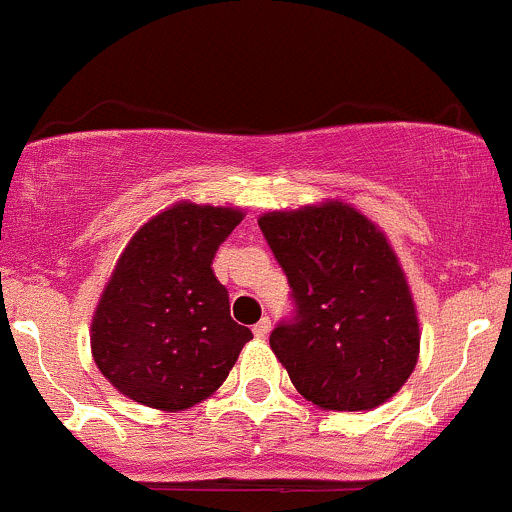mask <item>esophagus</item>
Masks as SVG:
<instances>
[{"label": "esophagus", "instance_id": "obj_1", "mask_svg": "<svg viewBox=\"0 0 512 512\" xmlns=\"http://www.w3.org/2000/svg\"><path fill=\"white\" fill-rule=\"evenodd\" d=\"M270 329H272V319L270 317H262L260 322H257L255 327H252V332H255L257 339H265L267 334H270Z\"/></svg>", "mask_w": 512, "mask_h": 512}]
</instances>
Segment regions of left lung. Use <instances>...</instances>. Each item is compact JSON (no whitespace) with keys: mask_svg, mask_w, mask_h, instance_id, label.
<instances>
[{"mask_svg":"<svg viewBox=\"0 0 512 512\" xmlns=\"http://www.w3.org/2000/svg\"><path fill=\"white\" fill-rule=\"evenodd\" d=\"M257 223L292 289L294 312L270 347L294 389L324 411L389 401L414 371L421 334L384 232L339 200Z\"/></svg>","mask_w":512,"mask_h":512,"instance_id":"8db88e82","label":"left lung"}]
</instances>
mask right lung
Instances as JSON below:
<instances>
[{"label":"right lung","instance_id":"obj_1","mask_svg":"<svg viewBox=\"0 0 512 512\" xmlns=\"http://www.w3.org/2000/svg\"><path fill=\"white\" fill-rule=\"evenodd\" d=\"M240 220L235 208L178 203L131 237L91 322L96 366L123 396L183 411L227 379L252 332L230 317L210 265Z\"/></svg>","mask_w":512,"mask_h":512}]
</instances>
